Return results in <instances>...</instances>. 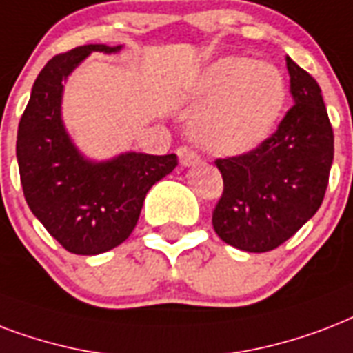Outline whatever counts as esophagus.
Wrapping results in <instances>:
<instances>
[{
  "mask_svg": "<svg viewBox=\"0 0 353 353\" xmlns=\"http://www.w3.org/2000/svg\"><path fill=\"white\" fill-rule=\"evenodd\" d=\"M176 154H179L180 163H182V165H195V163L201 160V158H199V154H196L195 149L190 145H180L179 151H176Z\"/></svg>",
  "mask_w": 353,
  "mask_h": 353,
  "instance_id": "1",
  "label": "esophagus"
}]
</instances>
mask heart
Returning a JSON list of instances; mask_svg holds the SVG:
<instances>
[{"instance_id":"1","label":"heart","mask_w":353,"mask_h":353,"mask_svg":"<svg viewBox=\"0 0 353 353\" xmlns=\"http://www.w3.org/2000/svg\"><path fill=\"white\" fill-rule=\"evenodd\" d=\"M191 132L208 151L245 154L269 139L280 121L288 86L280 70L247 57H225L202 72Z\"/></svg>"}]
</instances>
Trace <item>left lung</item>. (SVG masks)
Returning <instances> with one entry per match:
<instances>
[{"mask_svg":"<svg viewBox=\"0 0 353 353\" xmlns=\"http://www.w3.org/2000/svg\"><path fill=\"white\" fill-rule=\"evenodd\" d=\"M294 105L276 132L254 151L217 158L223 195L212 223L225 243L247 252H269L316 214L333 162V128L321 86L285 59Z\"/></svg>","mask_w":353,"mask_h":353,"instance_id":"8db88e82","label":"left lung"}]
</instances>
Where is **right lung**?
I'll list each match as a JSON object with an SVG mask.
<instances>
[{"mask_svg": "<svg viewBox=\"0 0 353 353\" xmlns=\"http://www.w3.org/2000/svg\"><path fill=\"white\" fill-rule=\"evenodd\" d=\"M121 46L88 43L54 54L34 81L18 125L16 157L23 196L46 230L72 254L95 256L121 245L138 223L152 184L176 165V154L127 152L110 162L84 160L60 117L62 81L92 51Z\"/></svg>", "mask_w": 353, "mask_h": 353, "instance_id": "1", "label": "right lung"}]
</instances>
